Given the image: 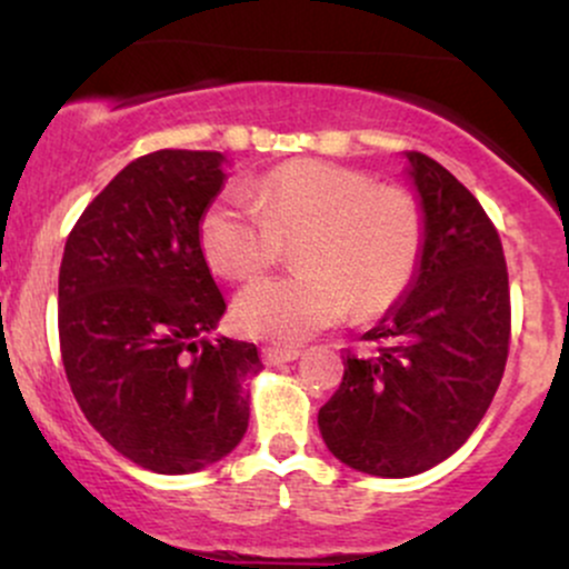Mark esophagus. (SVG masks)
I'll use <instances>...</instances> for the list:
<instances>
[{
    "label": "esophagus",
    "instance_id": "34e87169",
    "mask_svg": "<svg viewBox=\"0 0 569 569\" xmlns=\"http://www.w3.org/2000/svg\"><path fill=\"white\" fill-rule=\"evenodd\" d=\"M262 358H264V363H270V367H276V363L297 361L299 350H297V348H264V350H262Z\"/></svg>",
    "mask_w": 569,
    "mask_h": 569
}]
</instances>
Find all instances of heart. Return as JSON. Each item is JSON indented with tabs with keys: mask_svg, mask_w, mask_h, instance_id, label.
<instances>
[{
	"mask_svg": "<svg viewBox=\"0 0 569 569\" xmlns=\"http://www.w3.org/2000/svg\"><path fill=\"white\" fill-rule=\"evenodd\" d=\"M422 213L398 187L323 160L286 162L248 194L224 192L200 219L206 262L230 280H251L297 246L302 272L248 286L232 305L243 335L305 342L350 310L375 318L409 289L420 264Z\"/></svg>",
	"mask_w": 569,
	"mask_h": 569,
	"instance_id": "b5f03b06",
	"label": "heart"
}]
</instances>
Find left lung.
Returning a JSON list of instances; mask_svg holds the SVG:
<instances>
[{"label":"left lung","instance_id":"obj_1","mask_svg":"<svg viewBox=\"0 0 569 569\" xmlns=\"http://www.w3.org/2000/svg\"><path fill=\"white\" fill-rule=\"evenodd\" d=\"M422 211L420 264L401 299L350 356L339 390L318 411L329 452L382 479L439 466L473 433L502 380L511 293L500 234L447 168L407 152Z\"/></svg>","mask_w":569,"mask_h":569}]
</instances>
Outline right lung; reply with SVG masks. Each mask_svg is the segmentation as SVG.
<instances>
[{"label":"right lung","instance_id":"1","mask_svg":"<svg viewBox=\"0 0 569 569\" xmlns=\"http://www.w3.org/2000/svg\"><path fill=\"white\" fill-rule=\"evenodd\" d=\"M221 152L160 149L77 219L58 272L61 358L82 415L136 466L194 473L238 447L257 345L208 339L227 305L200 248Z\"/></svg>","mask_w":569,"mask_h":569}]
</instances>
